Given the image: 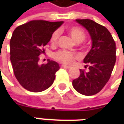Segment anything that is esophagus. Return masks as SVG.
<instances>
[{
    "mask_svg": "<svg viewBox=\"0 0 124 124\" xmlns=\"http://www.w3.org/2000/svg\"><path fill=\"white\" fill-rule=\"evenodd\" d=\"M61 67L62 68H66V69H70L71 67L70 66H68V65H61Z\"/></svg>",
    "mask_w": 124,
    "mask_h": 124,
    "instance_id": "34e87169",
    "label": "esophagus"
}]
</instances>
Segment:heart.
<instances>
[{"instance_id":"1","label":"heart","mask_w":124,"mask_h":124,"mask_svg":"<svg viewBox=\"0 0 124 124\" xmlns=\"http://www.w3.org/2000/svg\"><path fill=\"white\" fill-rule=\"evenodd\" d=\"M67 31L70 34V36L72 37V39L76 42L80 43L85 39V33L83 29L80 27L76 26V25L70 26L67 29ZM59 36V31H55L50 38V44L53 46L56 45ZM53 58L59 63L70 65L73 63L76 60L79 59V55L74 52H72L69 51L59 50L54 54Z\"/></svg>"}]
</instances>
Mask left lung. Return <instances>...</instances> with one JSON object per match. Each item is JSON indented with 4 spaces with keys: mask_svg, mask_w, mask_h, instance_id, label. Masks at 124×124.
<instances>
[{
    "mask_svg": "<svg viewBox=\"0 0 124 124\" xmlns=\"http://www.w3.org/2000/svg\"><path fill=\"white\" fill-rule=\"evenodd\" d=\"M89 31L93 46L83 62L88 72L80 70V76L72 85L81 94L91 96L99 93L110 78L116 61V45L106 27L90 19H77Z\"/></svg>",
    "mask_w": 124,
    "mask_h": 124,
    "instance_id": "obj_1",
    "label": "left lung"
}]
</instances>
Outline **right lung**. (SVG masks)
<instances>
[{
	"label": "right lung",
	"mask_w": 124,
	"mask_h": 124,
	"mask_svg": "<svg viewBox=\"0 0 124 124\" xmlns=\"http://www.w3.org/2000/svg\"><path fill=\"white\" fill-rule=\"evenodd\" d=\"M63 21L35 20L18 26L10 39V61L14 74L27 90L39 93L52 85L59 64L48 60L39 65V56L45 52L44 47L54 31Z\"/></svg>",
	"instance_id": "add662e5"
}]
</instances>
